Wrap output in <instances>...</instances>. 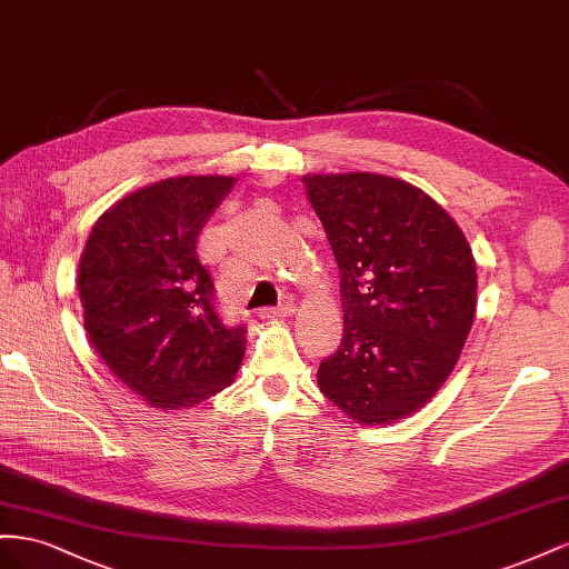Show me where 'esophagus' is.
<instances>
[{"label": "esophagus", "instance_id": "34e87169", "mask_svg": "<svg viewBox=\"0 0 569 569\" xmlns=\"http://www.w3.org/2000/svg\"><path fill=\"white\" fill-rule=\"evenodd\" d=\"M296 312V305H279V307H264V310H259V317L262 319H283L290 317Z\"/></svg>", "mask_w": 569, "mask_h": 569}]
</instances>
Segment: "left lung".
<instances>
[{"label":"left lung","instance_id":"left-lung-1","mask_svg":"<svg viewBox=\"0 0 569 569\" xmlns=\"http://www.w3.org/2000/svg\"><path fill=\"white\" fill-rule=\"evenodd\" d=\"M340 269L343 340L317 383L357 425L421 410L456 369L477 315V262L446 209L393 176L307 173Z\"/></svg>","mask_w":569,"mask_h":569}]
</instances>
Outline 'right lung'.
Instances as JSON below:
<instances>
[{
	"mask_svg": "<svg viewBox=\"0 0 569 569\" xmlns=\"http://www.w3.org/2000/svg\"><path fill=\"white\" fill-rule=\"evenodd\" d=\"M233 176H173L94 221L78 264L83 327L100 360L157 410H190L231 386L246 327H223L194 240Z\"/></svg>",
	"mask_w": 569,
	"mask_h": 569,
	"instance_id": "right-lung-1",
	"label": "right lung"
}]
</instances>
